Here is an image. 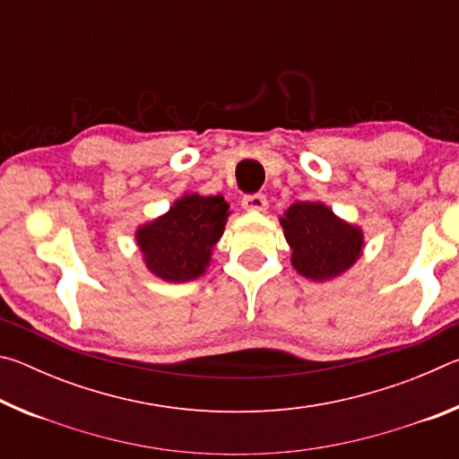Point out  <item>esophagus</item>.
I'll list each match as a JSON object with an SVG mask.
<instances>
[{"label":"esophagus","instance_id":"1","mask_svg":"<svg viewBox=\"0 0 459 459\" xmlns=\"http://www.w3.org/2000/svg\"><path fill=\"white\" fill-rule=\"evenodd\" d=\"M245 211H253V212H261L267 208V198L263 194H248L243 200H240Z\"/></svg>","mask_w":459,"mask_h":459}]
</instances>
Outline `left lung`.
Listing matches in <instances>:
<instances>
[{
    "label": "left lung",
    "instance_id": "obj_1",
    "mask_svg": "<svg viewBox=\"0 0 459 459\" xmlns=\"http://www.w3.org/2000/svg\"><path fill=\"white\" fill-rule=\"evenodd\" d=\"M291 247V265L312 281H328L359 261L364 235L322 202H295L279 219Z\"/></svg>",
    "mask_w": 459,
    "mask_h": 459
}]
</instances>
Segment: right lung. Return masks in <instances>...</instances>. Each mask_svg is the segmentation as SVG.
<instances>
[{
	"instance_id": "obj_1",
	"label": "right lung",
	"mask_w": 459,
	"mask_h": 459,
	"mask_svg": "<svg viewBox=\"0 0 459 459\" xmlns=\"http://www.w3.org/2000/svg\"><path fill=\"white\" fill-rule=\"evenodd\" d=\"M229 214L222 196L184 194L166 214L137 229L135 238L145 267L169 283L204 275Z\"/></svg>"
}]
</instances>
